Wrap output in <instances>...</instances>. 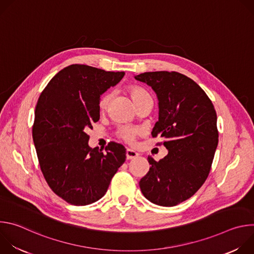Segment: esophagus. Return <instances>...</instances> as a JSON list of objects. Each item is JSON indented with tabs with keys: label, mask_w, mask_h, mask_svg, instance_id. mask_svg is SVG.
<instances>
[{
	"label": "esophagus",
	"mask_w": 254,
	"mask_h": 254,
	"mask_svg": "<svg viewBox=\"0 0 254 254\" xmlns=\"http://www.w3.org/2000/svg\"><path fill=\"white\" fill-rule=\"evenodd\" d=\"M138 157V154L132 150H129L127 149V160H133V159H136Z\"/></svg>",
	"instance_id": "obj_1"
}]
</instances>
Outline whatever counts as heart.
<instances>
[{
    "label": "heart",
    "mask_w": 254,
    "mask_h": 254,
    "mask_svg": "<svg viewBox=\"0 0 254 254\" xmlns=\"http://www.w3.org/2000/svg\"><path fill=\"white\" fill-rule=\"evenodd\" d=\"M126 91L136 106L139 105L142 101H144L147 98L151 97V95L149 94V92L147 90H144L142 87L137 86V85H133V84L127 86ZM111 98H112V96H111V94H108V93L103 94L99 98L98 108H99V112L101 114H104V113L107 112L108 107H110ZM117 134L121 139H123L127 144H133L136 136L138 135V130L134 127H131L122 126L118 128Z\"/></svg>",
    "instance_id": "obj_1"
}]
</instances>
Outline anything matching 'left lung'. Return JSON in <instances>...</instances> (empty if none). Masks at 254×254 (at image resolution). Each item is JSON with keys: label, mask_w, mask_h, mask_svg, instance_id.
<instances>
[{"label": "left lung", "mask_w": 254, "mask_h": 254, "mask_svg": "<svg viewBox=\"0 0 254 254\" xmlns=\"http://www.w3.org/2000/svg\"><path fill=\"white\" fill-rule=\"evenodd\" d=\"M159 98V121L152 136L164 140L168 155L155 161L139 181L141 193L154 204L172 207L191 198L204 184L218 144L217 115L205 91L175 71L144 72L134 77Z\"/></svg>", "instance_id": "obj_1"}]
</instances>
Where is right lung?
I'll return each instance as SVG.
<instances>
[{"instance_id":"add662e5","label":"right lung","mask_w":254,"mask_h":254,"mask_svg":"<svg viewBox=\"0 0 254 254\" xmlns=\"http://www.w3.org/2000/svg\"><path fill=\"white\" fill-rule=\"evenodd\" d=\"M124 75L72 64L49 81L36 104L32 136L40 169L51 190L69 204L99 200L126 161L123 144L91 149L86 133L99 120L100 95Z\"/></svg>"}]
</instances>
